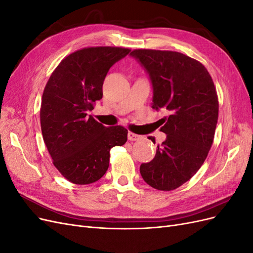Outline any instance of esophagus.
<instances>
[{
  "mask_svg": "<svg viewBox=\"0 0 253 253\" xmlns=\"http://www.w3.org/2000/svg\"><path fill=\"white\" fill-rule=\"evenodd\" d=\"M127 137H128V140H131V141H136V140H138V139L141 138L140 135L134 134V133H132V132H128V133H127Z\"/></svg>",
  "mask_w": 253,
  "mask_h": 253,
  "instance_id": "1",
  "label": "esophagus"
}]
</instances>
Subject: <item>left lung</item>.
I'll use <instances>...</instances> for the list:
<instances>
[{
    "instance_id": "1",
    "label": "left lung",
    "mask_w": 253,
    "mask_h": 253,
    "mask_svg": "<svg viewBox=\"0 0 253 253\" xmlns=\"http://www.w3.org/2000/svg\"><path fill=\"white\" fill-rule=\"evenodd\" d=\"M131 56L149 75L152 108L169 114L160 127L167 138L140 174L151 187L171 191L192 177L208 155L218 118L215 86L207 68L183 53L135 49Z\"/></svg>"
}]
</instances>
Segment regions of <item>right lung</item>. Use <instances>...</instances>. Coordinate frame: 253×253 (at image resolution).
Masks as SVG:
<instances>
[{
    "mask_svg": "<svg viewBox=\"0 0 253 253\" xmlns=\"http://www.w3.org/2000/svg\"><path fill=\"white\" fill-rule=\"evenodd\" d=\"M121 47H88L61 61L44 88L41 129L52 164L76 185L100 179L110 163V150L126 142L124 126H104L88 112L102 98L110 68L128 55Z\"/></svg>",
    "mask_w": 253,
    "mask_h": 253,
    "instance_id": "right-lung-1",
    "label": "right lung"
}]
</instances>
